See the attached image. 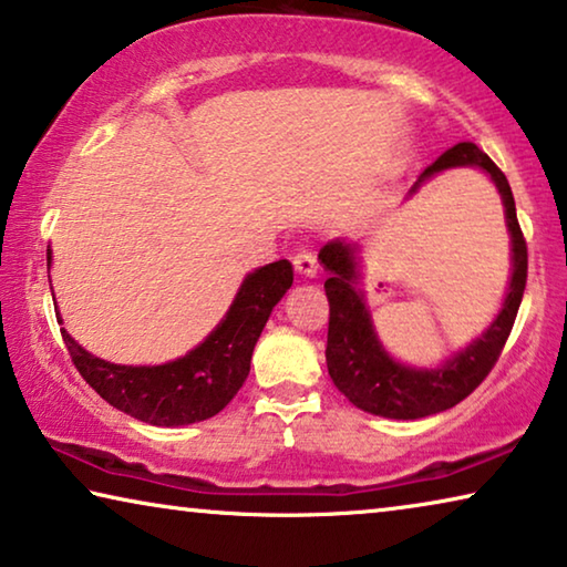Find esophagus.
Listing matches in <instances>:
<instances>
[{"label": "esophagus", "mask_w": 567, "mask_h": 567, "mask_svg": "<svg viewBox=\"0 0 567 567\" xmlns=\"http://www.w3.org/2000/svg\"><path fill=\"white\" fill-rule=\"evenodd\" d=\"M293 268H296V271H299L301 276L313 278V276H317V271H319L317 256H313L309 248H299V250H296V254H293Z\"/></svg>", "instance_id": "34e87169"}]
</instances>
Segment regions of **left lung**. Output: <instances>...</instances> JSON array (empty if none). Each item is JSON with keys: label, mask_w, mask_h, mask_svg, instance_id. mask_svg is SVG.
<instances>
[{"label": "left lung", "mask_w": 567, "mask_h": 567, "mask_svg": "<svg viewBox=\"0 0 567 567\" xmlns=\"http://www.w3.org/2000/svg\"><path fill=\"white\" fill-rule=\"evenodd\" d=\"M451 167L484 169L494 179L496 189H499L504 213H507V228L512 235V281L499 317L492 321V327L474 344H468L464 352L451 357L443 368H405V364L395 362L393 357L382 350L378 334L372 329L370 313L364 309L362 293L357 291V246L342 240H329L319 250L321 266H324V271H329V278L324 281L329 299V378L334 380L339 393L350 400L352 405L372 415L415 421V417H425L458 405L492 372L504 344H507L512 327H515L522 293H525L527 284V243L519 228L509 182L476 144L461 142L443 152L431 167H425L411 193H415L423 179Z\"/></svg>", "instance_id": "obj_1"}]
</instances>
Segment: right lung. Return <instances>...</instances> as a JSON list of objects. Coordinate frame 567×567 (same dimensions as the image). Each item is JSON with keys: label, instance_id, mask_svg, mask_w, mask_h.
Wrapping results in <instances>:
<instances>
[{"label": "right lung", "instance_id": "obj_1", "mask_svg": "<svg viewBox=\"0 0 567 567\" xmlns=\"http://www.w3.org/2000/svg\"><path fill=\"white\" fill-rule=\"evenodd\" d=\"M50 264V256H48ZM293 284L289 260H276L243 281L215 332L179 360L154 368L113 364L85 352L60 329L75 370L106 403L152 425H189L220 413L246 382L268 317Z\"/></svg>", "mask_w": 567, "mask_h": 567}]
</instances>
